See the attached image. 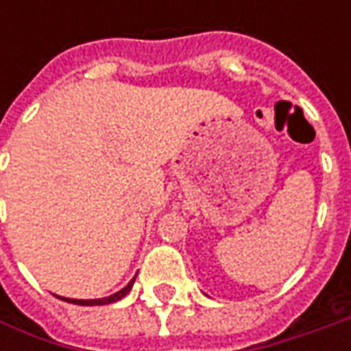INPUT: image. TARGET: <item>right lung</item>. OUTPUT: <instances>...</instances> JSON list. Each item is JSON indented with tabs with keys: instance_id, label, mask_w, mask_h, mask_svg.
<instances>
[{
	"instance_id": "right-lung-1",
	"label": "right lung",
	"mask_w": 351,
	"mask_h": 351,
	"mask_svg": "<svg viewBox=\"0 0 351 351\" xmlns=\"http://www.w3.org/2000/svg\"><path fill=\"white\" fill-rule=\"evenodd\" d=\"M134 279L136 277H132V281L128 283L125 289H121L119 293H115V295H111V297H105V299H89V301H82V299H64V301H68V303H74V304H84V306H93V304H109V303H115V301H119V299H123L125 295H127L128 291L132 289V283H134Z\"/></svg>"
}]
</instances>
